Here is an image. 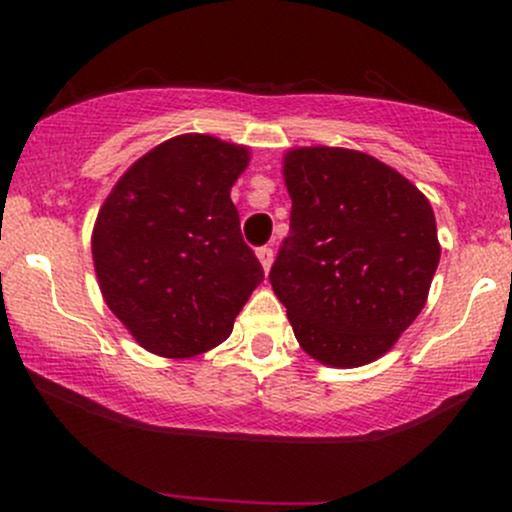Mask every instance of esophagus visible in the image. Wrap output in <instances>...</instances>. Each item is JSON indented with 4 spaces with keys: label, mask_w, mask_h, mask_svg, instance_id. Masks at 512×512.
<instances>
[{
    "label": "esophagus",
    "mask_w": 512,
    "mask_h": 512,
    "mask_svg": "<svg viewBox=\"0 0 512 512\" xmlns=\"http://www.w3.org/2000/svg\"><path fill=\"white\" fill-rule=\"evenodd\" d=\"M257 257H260L264 272H269V267H272V260H274V250L267 248V245H262V248H257Z\"/></svg>",
    "instance_id": "obj_1"
}]
</instances>
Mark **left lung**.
I'll list each match as a JSON object with an SVG mask.
<instances>
[{
	"label": "left lung",
	"mask_w": 512,
	"mask_h": 512,
	"mask_svg": "<svg viewBox=\"0 0 512 512\" xmlns=\"http://www.w3.org/2000/svg\"><path fill=\"white\" fill-rule=\"evenodd\" d=\"M291 228L269 281L303 351L366 366L424 308L440 245L428 199L378 158L334 146L284 158Z\"/></svg>",
	"instance_id": "1"
}]
</instances>
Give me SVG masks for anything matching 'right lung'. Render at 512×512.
<instances>
[{
    "instance_id": "1",
    "label": "right lung",
    "mask_w": 512,
    "mask_h": 512,
    "mask_svg": "<svg viewBox=\"0 0 512 512\" xmlns=\"http://www.w3.org/2000/svg\"><path fill=\"white\" fill-rule=\"evenodd\" d=\"M248 158L245 146L182 134L139 158L98 211L91 248L105 303L158 356L219 346L264 279L231 202Z\"/></svg>"
}]
</instances>
